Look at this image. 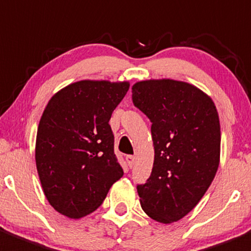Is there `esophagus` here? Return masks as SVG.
<instances>
[{
    "instance_id": "34e87169",
    "label": "esophagus",
    "mask_w": 251,
    "mask_h": 251,
    "mask_svg": "<svg viewBox=\"0 0 251 251\" xmlns=\"http://www.w3.org/2000/svg\"><path fill=\"white\" fill-rule=\"evenodd\" d=\"M126 162H127L128 167L132 168L133 164H135V157L133 155H126Z\"/></svg>"
}]
</instances>
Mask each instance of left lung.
Returning a JSON list of instances; mask_svg holds the SVG:
<instances>
[{"mask_svg": "<svg viewBox=\"0 0 251 251\" xmlns=\"http://www.w3.org/2000/svg\"><path fill=\"white\" fill-rule=\"evenodd\" d=\"M132 101L152 123L154 147L151 176L137 185L141 207L157 222H176L198 205L217 173V109L198 87L169 78L136 82Z\"/></svg>", "mask_w": 251, "mask_h": 251, "instance_id": "1", "label": "left lung"}]
</instances>
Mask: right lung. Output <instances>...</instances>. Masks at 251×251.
<instances>
[{
    "instance_id": "right-lung-1",
    "label": "right lung",
    "mask_w": 251,
    "mask_h": 251,
    "mask_svg": "<svg viewBox=\"0 0 251 251\" xmlns=\"http://www.w3.org/2000/svg\"><path fill=\"white\" fill-rule=\"evenodd\" d=\"M128 88L126 81L83 79L49 100L38 126L35 163L44 194L61 215L78 220L96 211L124 175L109 120Z\"/></svg>"
}]
</instances>
